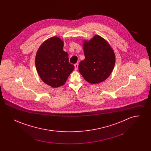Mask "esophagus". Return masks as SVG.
Masks as SVG:
<instances>
[{"instance_id": "34e87169", "label": "esophagus", "mask_w": 151, "mask_h": 151, "mask_svg": "<svg viewBox=\"0 0 151 151\" xmlns=\"http://www.w3.org/2000/svg\"><path fill=\"white\" fill-rule=\"evenodd\" d=\"M74 66H75V70L76 71V70H78V63L75 64Z\"/></svg>"}]
</instances>
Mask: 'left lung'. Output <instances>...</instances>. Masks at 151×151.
I'll return each instance as SVG.
<instances>
[{"label":"left lung","instance_id":"1","mask_svg":"<svg viewBox=\"0 0 151 151\" xmlns=\"http://www.w3.org/2000/svg\"><path fill=\"white\" fill-rule=\"evenodd\" d=\"M85 59L80 62L79 71L87 82L99 84L110 75L114 67L115 54L108 41L95 35L83 41Z\"/></svg>","mask_w":151,"mask_h":151}]
</instances>
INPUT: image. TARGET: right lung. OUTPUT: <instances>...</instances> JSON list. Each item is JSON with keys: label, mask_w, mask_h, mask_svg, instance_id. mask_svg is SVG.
<instances>
[{"label": "right lung", "mask_w": 151, "mask_h": 151, "mask_svg": "<svg viewBox=\"0 0 151 151\" xmlns=\"http://www.w3.org/2000/svg\"><path fill=\"white\" fill-rule=\"evenodd\" d=\"M64 42L58 37H52L38 48L35 59L36 70L41 79L52 88L63 86L74 65L68 61V54L63 51Z\"/></svg>", "instance_id": "add662e5"}]
</instances>
